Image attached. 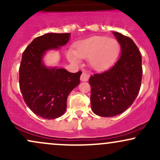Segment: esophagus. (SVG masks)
<instances>
[{"instance_id":"esophagus-1","label":"esophagus","mask_w":160,"mask_h":160,"mask_svg":"<svg viewBox=\"0 0 160 160\" xmlns=\"http://www.w3.org/2000/svg\"><path fill=\"white\" fill-rule=\"evenodd\" d=\"M89 76L86 74V73L82 72L81 76H80V80H81V81H87V80H89Z\"/></svg>"}]
</instances>
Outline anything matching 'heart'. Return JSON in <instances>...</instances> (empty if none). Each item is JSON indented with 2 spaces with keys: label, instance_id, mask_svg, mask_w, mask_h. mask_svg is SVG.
I'll list each match as a JSON object with an SVG mask.
<instances>
[{
  "label": "heart",
  "instance_id": "1",
  "mask_svg": "<svg viewBox=\"0 0 160 160\" xmlns=\"http://www.w3.org/2000/svg\"><path fill=\"white\" fill-rule=\"evenodd\" d=\"M120 52V43L114 38L92 37L78 42L74 50L67 53L68 58L78 63V57L89 58V65L96 71H104L114 63Z\"/></svg>",
  "mask_w": 160,
  "mask_h": 160
}]
</instances>
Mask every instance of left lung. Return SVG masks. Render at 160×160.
Segmentation results:
<instances>
[{"mask_svg":"<svg viewBox=\"0 0 160 160\" xmlns=\"http://www.w3.org/2000/svg\"><path fill=\"white\" fill-rule=\"evenodd\" d=\"M121 45V56L113 67L90 77L91 107L100 117H111L127 110L137 98L142 79L141 56L128 37L113 32Z\"/></svg>","mask_w":160,"mask_h":160,"instance_id":"8db88e82","label":"left lung"}]
</instances>
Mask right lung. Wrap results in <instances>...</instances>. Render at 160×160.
<instances>
[{
  "mask_svg": "<svg viewBox=\"0 0 160 160\" xmlns=\"http://www.w3.org/2000/svg\"><path fill=\"white\" fill-rule=\"evenodd\" d=\"M71 34L49 33L38 37L23 52L19 67V88L27 106L47 120L65 113L69 93L80 84L81 71L48 68L42 58L46 51L58 49L68 42Z\"/></svg>",
  "mask_w": 160,
  "mask_h": 160,
  "instance_id": "obj_1",
  "label": "right lung"
}]
</instances>
